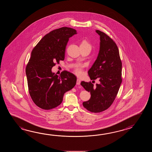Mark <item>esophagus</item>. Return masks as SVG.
I'll return each mask as SVG.
<instances>
[{
    "mask_svg": "<svg viewBox=\"0 0 152 152\" xmlns=\"http://www.w3.org/2000/svg\"><path fill=\"white\" fill-rule=\"evenodd\" d=\"M81 81L80 79H77V85H79L80 84Z\"/></svg>",
    "mask_w": 152,
    "mask_h": 152,
    "instance_id": "34e87169",
    "label": "esophagus"
}]
</instances>
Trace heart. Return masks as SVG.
Here are the masks:
<instances>
[{"mask_svg": "<svg viewBox=\"0 0 152 152\" xmlns=\"http://www.w3.org/2000/svg\"><path fill=\"white\" fill-rule=\"evenodd\" d=\"M80 48H88L89 49H91L92 45L90 42H88L86 39H83L81 41L80 45ZM83 66L81 65H77L75 68V73L77 75H81L83 73Z\"/></svg>", "mask_w": 152, "mask_h": 152, "instance_id": "obj_1", "label": "heart"}]
</instances>
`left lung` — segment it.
<instances>
[{"label": "left lung", "mask_w": 152, "mask_h": 152, "mask_svg": "<svg viewBox=\"0 0 152 152\" xmlns=\"http://www.w3.org/2000/svg\"><path fill=\"white\" fill-rule=\"evenodd\" d=\"M100 36V49L96 60L88 71L91 80L98 79L94 86L91 82L81 81V85L90 92V99L83 105L90 112L107 110L113 103L122 83V62L116 43L104 32L96 30Z\"/></svg>", "instance_id": "8db88e82"}]
</instances>
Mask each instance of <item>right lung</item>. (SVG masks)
I'll return each mask as SVG.
<instances>
[{
    "instance_id": "add662e5",
    "label": "right lung",
    "mask_w": 152,
    "mask_h": 152,
    "mask_svg": "<svg viewBox=\"0 0 152 152\" xmlns=\"http://www.w3.org/2000/svg\"><path fill=\"white\" fill-rule=\"evenodd\" d=\"M77 34L74 29L62 27L46 34L32 49L26 67V75L30 97L36 105L50 110L61 103L65 92L75 87L77 77L69 72L60 76L52 68L65 59L69 38Z\"/></svg>"
}]
</instances>
